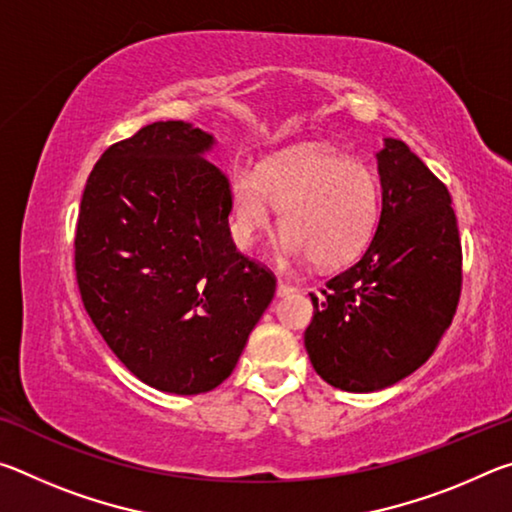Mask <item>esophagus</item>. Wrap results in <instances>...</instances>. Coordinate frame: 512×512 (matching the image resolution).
<instances>
[{"instance_id":"esophagus-1","label":"esophagus","mask_w":512,"mask_h":512,"mask_svg":"<svg viewBox=\"0 0 512 512\" xmlns=\"http://www.w3.org/2000/svg\"><path fill=\"white\" fill-rule=\"evenodd\" d=\"M298 289L296 287H291V284H287V282H277V298H284V296H291V293H296Z\"/></svg>"}]
</instances>
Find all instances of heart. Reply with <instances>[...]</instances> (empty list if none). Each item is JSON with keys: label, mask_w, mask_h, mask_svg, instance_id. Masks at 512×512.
<instances>
[{"label": "heart", "mask_w": 512, "mask_h": 512, "mask_svg": "<svg viewBox=\"0 0 512 512\" xmlns=\"http://www.w3.org/2000/svg\"><path fill=\"white\" fill-rule=\"evenodd\" d=\"M232 237L250 250L273 230L282 210L280 253L320 268L350 264L375 237L381 185L368 164L329 149L284 155L232 178Z\"/></svg>", "instance_id": "1"}]
</instances>
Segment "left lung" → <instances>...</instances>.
<instances>
[{
	"label": "left lung",
	"instance_id": "1",
	"mask_svg": "<svg viewBox=\"0 0 512 512\" xmlns=\"http://www.w3.org/2000/svg\"><path fill=\"white\" fill-rule=\"evenodd\" d=\"M381 216L366 253L311 293V366L329 386L372 393L438 348L461 296V239L447 187L402 140L377 155Z\"/></svg>",
	"mask_w": 512,
	"mask_h": 512
}]
</instances>
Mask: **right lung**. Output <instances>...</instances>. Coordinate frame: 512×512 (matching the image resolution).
<instances>
[{
  "label": "right lung",
  "instance_id": "add662e5",
  "mask_svg": "<svg viewBox=\"0 0 512 512\" xmlns=\"http://www.w3.org/2000/svg\"><path fill=\"white\" fill-rule=\"evenodd\" d=\"M214 135L155 121L112 144L85 185L76 282L94 327L133 375L198 395L230 377L275 277L230 237Z\"/></svg>",
  "mask_w": 512,
  "mask_h": 512
}]
</instances>
